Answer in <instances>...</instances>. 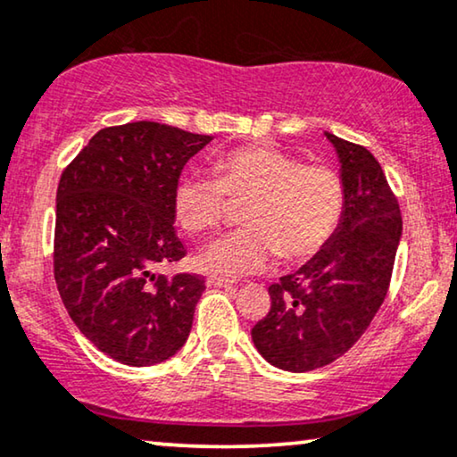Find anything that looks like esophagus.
<instances>
[{"mask_svg": "<svg viewBox=\"0 0 457 457\" xmlns=\"http://www.w3.org/2000/svg\"><path fill=\"white\" fill-rule=\"evenodd\" d=\"M234 279L228 278H219V276H206V286H212V288H229L234 286Z\"/></svg>", "mask_w": 457, "mask_h": 457, "instance_id": "esophagus-1", "label": "esophagus"}]
</instances>
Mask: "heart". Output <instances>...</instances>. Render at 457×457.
<instances>
[{
    "label": "heart",
    "mask_w": 457,
    "mask_h": 457,
    "mask_svg": "<svg viewBox=\"0 0 457 457\" xmlns=\"http://www.w3.org/2000/svg\"><path fill=\"white\" fill-rule=\"evenodd\" d=\"M215 178L184 175L173 192L175 219L187 234L221 228L229 200L242 206L240 232L219 238L198 254L217 276H246L273 259H313L330 245L345 215V184L332 167L303 162L267 144L242 145L212 162Z\"/></svg>",
    "instance_id": "1"
}]
</instances>
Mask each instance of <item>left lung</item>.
I'll return each mask as SVG.
<instances>
[{"mask_svg": "<svg viewBox=\"0 0 457 457\" xmlns=\"http://www.w3.org/2000/svg\"><path fill=\"white\" fill-rule=\"evenodd\" d=\"M326 137L340 161L343 221L324 251L270 286V312L251 330L261 355L288 372L324 368L361 338L385 303L403 229L397 196L372 152Z\"/></svg>", "mask_w": 457, "mask_h": 457, "instance_id": "1", "label": "left lung"}]
</instances>
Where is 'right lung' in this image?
I'll return each mask as SVG.
<instances>
[{
	"instance_id": "right-lung-1",
	"label": "right lung",
	"mask_w": 457,
	"mask_h": 457,
	"mask_svg": "<svg viewBox=\"0 0 457 457\" xmlns=\"http://www.w3.org/2000/svg\"><path fill=\"white\" fill-rule=\"evenodd\" d=\"M211 139L152 120L106 127L60 178L58 292L83 337L125 366L165 361L190 337L204 278L152 270L186 257L173 192L181 169Z\"/></svg>"
}]
</instances>
